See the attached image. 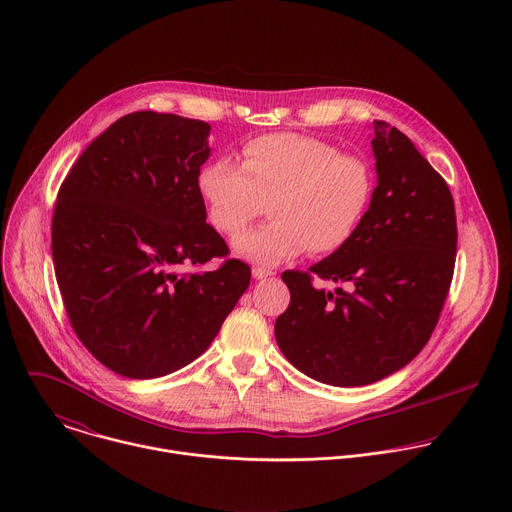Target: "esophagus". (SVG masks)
Here are the masks:
<instances>
[{"label": "esophagus", "instance_id": "34e87169", "mask_svg": "<svg viewBox=\"0 0 512 512\" xmlns=\"http://www.w3.org/2000/svg\"><path fill=\"white\" fill-rule=\"evenodd\" d=\"M253 277L255 279H267V277H271L273 275V271H269V269H263V267H253Z\"/></svg>", "mask_w": 512, "mask_h": 512}]
</instances>
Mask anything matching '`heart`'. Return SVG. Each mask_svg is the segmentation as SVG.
<instances>
[{
    "label": "heart",
    "mask_w": 512,
    "mask_h": 512,
    "mask_svg": "<svg viewBox=\"0 0 512 512\" xmlns=\"http://www.w3.org/2000/svg\"><path fill=\"white\" fill-rule=\"evenodd\" d=\"M210 225L235 235L265 202L269 221L233 239V253L259 265L344 249L367 218L375 196L373 166L334 143L269 133L247 141L239 164L212 160L196 174Z\"/></svg>",
    "instance_id": "1"
}]
</instances>
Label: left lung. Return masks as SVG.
I'll list each match as a JSON object with an SVG mask.
<instances>
[{"instance_id": "obj_1", "label": "left lung", "mask_w": 512, "mask_h": 512, "mask_svg": "<svg viewBox=\"0 0 512 512\" xmlns=\"http://www.w3.org/2000/svg\"><path fill=\"white\" fill-rule=\"evenodd\" d=\"M377 188L354 239L310 267L283 271L289 306L275 340L298 371L332 387H362L409 364L427 344L454 275L456 208L446 180L411 139L375 121Z\"/></svg>"}]
</instances>
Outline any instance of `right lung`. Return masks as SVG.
<instances>
[{
	"label": "right lung",
	"instance_id": "add662e5",
	"mask_svg": "<svg viewBox=\"0 0 512 512\" xmlns=\"http://www.w3.org/2000/svg\"><path fill=\"white\" fill-rule=\"evenodd\" d=\"M210 125L137 111L109 125L60 186L52 259L79 340L113 373L158 379L198 358L251 281L206 223L196 174Z\"/></svg>",
	"mask_w": 512,
	"mask_h": 512
}]
</instances>
